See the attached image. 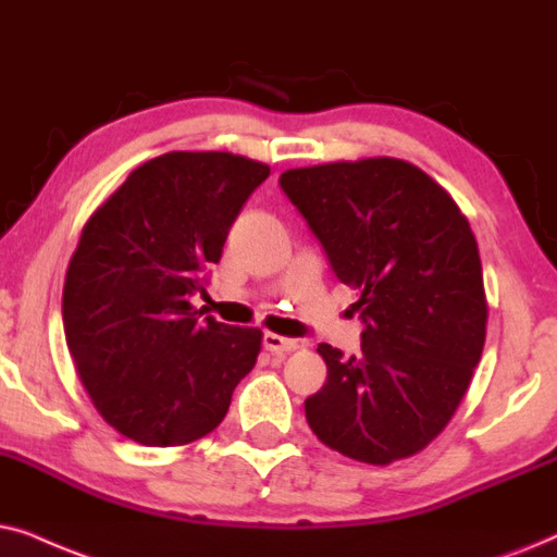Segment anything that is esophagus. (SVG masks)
Segmentation results:
<instances>
[{"label": "esophagus", "mask_w": 557, "mask_h": 557, "mask_svg": "<svg viewBox=\"0 0 557 557\" xmlns=\"http://www.w3.org/2000/svg\"><path fill=\"white\" fill-rule=\"evenodd\" d=\"M262 344H264L267 351H272V354H290V351H295V348H298V341L277 336V333H264Z\"/></svg>", "instance_id": "1"}]
</instances>
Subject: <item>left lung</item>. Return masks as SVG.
<instances>
[{"label": "left lung", "instance_id": "obj_1", "mask_svg": "<svg viewBox=\"0 0 557 557\" xmlns=\"http://www.w3.org/2000/svg\"><path fill=\"white\" fill-rule=\"evenodd\" d=\"M280 188L359 295L361 356L318 346L329 380L306 399L318 441L387 466L438 438L486 338L476 236L433 177L397 158L285 170Z\"/></svg>", "mask_w": 557, "mask_h": 557}]
</instances>
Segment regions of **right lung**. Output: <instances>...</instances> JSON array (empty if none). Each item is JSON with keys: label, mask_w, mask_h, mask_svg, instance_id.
Segmentation results:
<instances>
[{"label": "right lung", "mask_w": 557, "mask_h": 557, "mask_svg": "<svg viewBox=\"0 0 557 557\" xmlns=\"http://www.w3.org/2000/svg\"><path fill=\"white\" fill-rule=\"evenodd\" d=\"M267 175L232 152L160 154L81 232L63 285L65 341L101 418L143 446L209 435L257 364L262 331L201 318L190 300Z\"/></svg>", "instance_id": "add662e5"}]
</instances>
